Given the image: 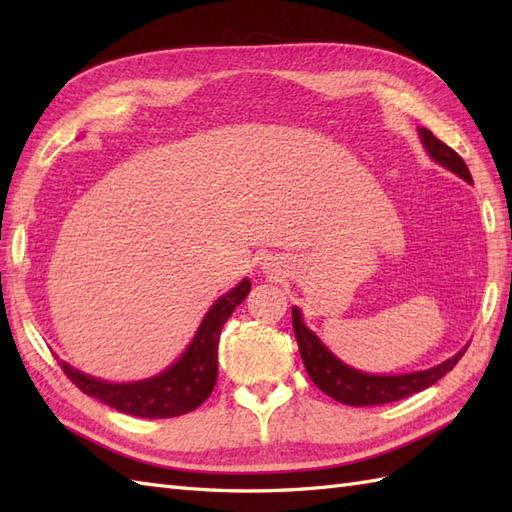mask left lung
I'll use <instances>...</instances> for the list:
<instances>
[{
  "instance_id": "1",
  "label": "left lung",
  "mask_w": 512,
  "mask_h": 512,
  "mask_svg": "<svg viewBox=\"0 0 512 512\" xmlns=\"http://www.w3.org/2000/svg\"><path fill=\"white\" fill-rule=\"evenodd\" d=\"M420 138L424 143V149L429 151V156L440 162L442 167L449 171L458 173L469 184H473L471 171L466 167V162L455 154V151L444 145L442 140L433 136L429 129L420 127ZM292 328H295L297 345L303 358V365H306V372L312 378V383L317 385L323 394L330 398L343 402V405L352 407H369V405H385V402H394L400 398H407L416 391H422L431 387L433 383L451 372L455 363L464 356V350H460L449 361H444L431 369H424V372H413V374H400V376H376V374H365L358 372V369L345 365L339 361L328 347H325L317 334L306 328V323L301 319L299 308H292Z\"/></svg>"
}]
</instances>
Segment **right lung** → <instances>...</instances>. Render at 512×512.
Listing matches in <instances>:
<instances>
[{
	"mask_svg": "<svg viewBox=\"0 0 512 512\" xmlns=\"http://www.w3.org/2000/svg\"><path fill=\"white\" fill-rule=\"evenodd\" d=\"M250 281L244 279L217 299L206 312L187 350L165 372L138 383H105L59 361L61 369L83 394L136 418H176L211 396L217 380V343L226 319L246 299Z\"/></svg>",
	"mask_w": 512,
	"mask_h": 512,
	"instance_id": "right-lung-1",
	"label": "right lung"
}]
</instances>
